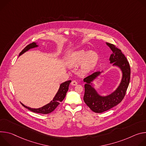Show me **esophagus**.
<instances>
[{
  "label": "esophagus",
  "mask_w": 146,
  "mask_h": 146,
  "mask_svg": "<svg viewBox=\"0 0 146 146\" xmlns=\"http://www.w3.org/2000/svg\"><path fill=\"white\" fill-rule=\"evenodd\" d=\"M71 85H72V86H75V85H77V82L76 81V80H72V81L71 82Z\"/></svg>",
  "instance_id": "obj_1"
}]
</instances>
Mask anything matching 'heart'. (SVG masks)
<instances>
[{"label":"heart","mask_w":146,"mask_h":146,"mask_svg":"<svg viewBox=\"0 0 146 146\" xmlns=\"http://www.w3.org/2000/svg\"><path fill=\"white\" fill-rule=\"evenodd\" d=\"M98 60V55L95 52L91 50L87 52L81 50L72 54L68 61V65L70 67H76L82 63L81 71L84 73H88L93 69Z\"/></svg>","instance_id":"b5f03b06"}]
</instances>
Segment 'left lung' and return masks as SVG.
<instances>
[{
	"label": "left lung",
	"mask_w": 146,
	"mask_h": 146,
	"mask_svg": "<svg viewBox=\"0 0 146 146\" xmlns=\"http://www.w3.org/2000/svg\"><path fill=\"white\" fill-rule=\"evenodd\" d=\"M112 51L110 57V63L113 66L120 68L122 76L121 81L116 90L107 96L100 95L92 85V82L102 72H96L86 77L84 79L85 94L84 100L86 105L94 112L102 113L114 107L120 103L126 94L131 78V68L126 57L121 50L115 45L106 43Z\"/></svg>",
	"instance_id": "1"
}]
</instances>
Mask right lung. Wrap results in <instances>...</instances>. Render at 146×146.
<instances>
[{
  "label": "right lung",
  "mask_w": 146,
  "mask_h": 146,
  "mask_svg": "<svg viewBox=\"0 0 146 146\" xmlns=\"http://www.w3.org/2000/svg\"><path fill=\"white\" fill-rule=\"evenodd\" d=\"M38 46V45L36 44V43H35V42H33V43H32L27 45L22 50V52L20 53L19 56H21L25 52H26L28 50H29V49H31V48L37 47ZM71 80H68V81H66V82L62 83L60 85L58 90L56 94L55 95L53 100H52L49 103L47 104L46 105H45L40 108H32L31 107L25 106L24 104H23L21 103V104L25 108L28 109L29 110H30L32 112H34L36 113H39V114H49V113L53 111L56 108V107L60 104V103L61 102L64 100L65 97H66V96L67 92L68 90V87H69V85H70V84L71 83Z\"/></svg>",
  "instance_id": "1"
}]
</instances>
